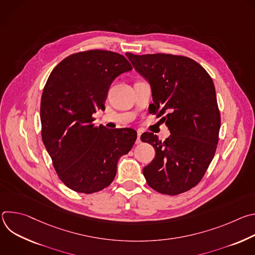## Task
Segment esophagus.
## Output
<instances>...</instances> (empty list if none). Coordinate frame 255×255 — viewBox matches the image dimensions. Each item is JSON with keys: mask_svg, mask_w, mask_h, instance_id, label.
<instances>
[{"mask_svg": "<svg viewBox=\"0 0 255 255\" xmlns=\"http://www.w3.org/2000/svg\"><path fill=\"white\" fill-rule=\"evenodd\" d=\"M141 131H137V140H136V144H139L141 143V139H140V136H141Z\"/></svg>", "mask_w": 255, "mask_h": 255, "instance_id": "obj_1", "label": "esophagus"}]
</instances>
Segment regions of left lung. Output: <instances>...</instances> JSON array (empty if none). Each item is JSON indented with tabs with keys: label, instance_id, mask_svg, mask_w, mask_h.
Listing matches in <instances>:
<instances>
[{
	"label": "left lung",
	"instance_id": "left-lung-1",
	"mask_svg": "<svg viewBox=\"0 0 255 255\" xmlns=\"http://www.w3.org/2000/svg\"><path fill=\"white\" fill-rule=\"evenodd\" d=\"M126 56L149 82L153 113L166 114L161 120L170 131L164 141L153 133L141 135V140L156 151L143 174L148 186L160 194L185 193L203 178L219 141L221 117L212 78L202 65L186 56Z\"/></svg>",
	"mask_w": 255,
	"mask_h": 255
}]
</instances>
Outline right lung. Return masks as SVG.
<instances>
[{"mask_svg": "<svg viewBox=\"0 0 255 255\" xmlns=\"http://www.w3.org/2000/svg\"><path fill=\"white\" fill-rule=\"evenodd\" d=\"M131 69L123 55L94 49L67 56L51 71L41 97V136L58 177L72 191L93 194L110 186L120 156L135 143L133 129L93 123L112 82Z\"/></svg>", "mask_w": 255, "mask_h": 255, "instance_id": "right-lung-1", "label": "right lung"}]
</instances>
